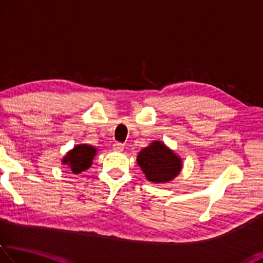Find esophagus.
I'll use <instances>...</instances> for the list:
<instances>
[{
	"mask_svg": "<svg viewBox=\"0 0 263 263\" xmlns=\"http://www.w3.org/2000/svg\"><path fill=\"white\" fill-rule=\"evenodd\" d=\"M123 143H121V142H115L114 144H112V149H114L115 152H122L123 151Z\"/></svg>",
	"mask_w": 263,
	"mask_h": 263,
	"instance_id": "1",
	"label": "esophagus"
}]
</instances>
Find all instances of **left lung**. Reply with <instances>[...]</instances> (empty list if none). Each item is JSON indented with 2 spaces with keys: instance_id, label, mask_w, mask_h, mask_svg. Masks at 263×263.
Returning <instances> with one entry per match:
<instances>
[{
  "instance_id": "8db88e82",
  "label": "left lung",
  "mask_w": 263,
  "mask_h": 263,
  "mask_svg": "<svg viewBox=\"0 0 263 263\" xmlns=\"http://www.w3.org/2000/svg\"><path fill=\"white\" fill-rule=\"evenodd\" d=\"M137 163L148 181L163 183L179 175L182 160L161 141H154L137 155Z\"/></svg>"
}]
</instances>
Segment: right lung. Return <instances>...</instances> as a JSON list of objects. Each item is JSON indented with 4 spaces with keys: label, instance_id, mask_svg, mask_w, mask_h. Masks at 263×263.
Wrapping results in <instances>:
<instances>
[{
    "label": "right lung",
    "instance_id": "obj_1",
    "mask_svg": "<svg viewBox=\"0 0 263 263\" xmlns=\"http://www.w3.org/2000/svg\"><path fill=\"white\" fill-rule=\"evenodd\" d=\"M96 153L98 149L91 145L78 144L67 153V155L63 157L62 163L67 164L74 174H80L90 167Z\"/></svg>",
    "mask_w": 263,
    "mask_h": 263
}]
</instances>
